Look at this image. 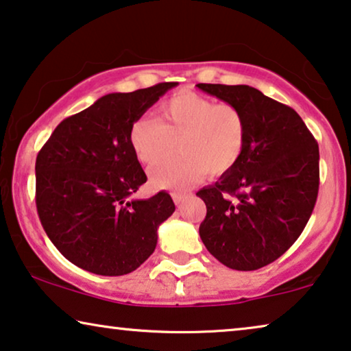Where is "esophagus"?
<instances>
[{"label":"esophagus","instance_id":"obj_1","mask_svg":"<svg viewBox=\"0 0 351 351\" xmlns=\"http://www.w3.org/2000/svg\"><path fill=\"white\" fill-rule=\"evenodd\" d=\"M171 197H173V202L176 205H181L182 202H184V199L187 197V194H181V192H173L171 194Z\"/></svg>","mask_w":351,"mask_h":351}]
</instances>
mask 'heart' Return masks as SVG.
Segmentation results:
<instances>
[{"label":"heart","mask_w":351,"mask_h":351,"mask_svg":"<svg viewBox=\"0 0 351 351\" xmlns=\"http://www.w3.org/2000/svg\"><path fill=\"white\" fill-rule=\"evenodd\" d=\"M178 154L151 171L157 189H184L205 173L230 170L243 154L246 121L230 103H216L197 93H176L159 108V121L143 116L130 128L132 149L152 167L173 150Z\"/></svg>","instance_id":"heart-1"}]
</instances>
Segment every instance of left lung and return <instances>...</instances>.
<instances>
[{"label":"left lung","mask_w":351,"mask_h":351,"mask_svg":"<svg viewBox=\"0 0 351 351\" xmlns=\"http://www.w3.org/2000/svg\"><path fill=\"white\" fill-rule=\"evenodd\" d=\"M243 112L246 143L239 162L197 192L206 216V250L234 270L274 263L308 223L319 186V151L293 108L250 86L197 84Z\"/></svg>","instance_id":"left-lung-1"}]
</instances>
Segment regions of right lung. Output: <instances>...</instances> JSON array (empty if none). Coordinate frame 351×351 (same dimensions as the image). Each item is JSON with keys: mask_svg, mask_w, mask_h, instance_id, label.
I'll use <instances>...</instances> for the list:
<instances>
[{"mask_svg": "<svg viewBox=\"0 0 351 351\" xmlns=\"http://www.w3.org/2000/svg\"><path fill=\"white\" fill-rule=\"evenodd\" d=\"M178 82L108 93L57 125L36 157V208L56 248L77 267L130 274L154 253L175 211L167 192L130 199L146 175L130 145L133 122Z\"/></svg>", "mask_w": 351, "mask_h": 351, "instance_id": "right-lung-1", "label": "right lung"}]
</instances>
